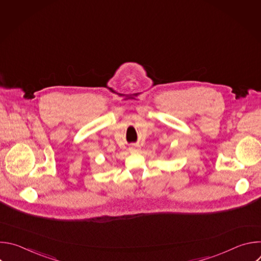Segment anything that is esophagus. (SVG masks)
<instances>
[{"instance_id":"34e87169","label":"esophagus","mask_w":261,"mask_h":261,"mask_svg":"<svg viewBox=\"0 0 261 261\" xmlns=\"http://www.w3.org/2000/svg\"><path fill=\"white\" fill-rule=\"evenodd\" d=\"M139 150H140L139 145L133 144V145H131V146H130V151H131V152H137V151H139Z\"/></svg>"}]
</instances>
